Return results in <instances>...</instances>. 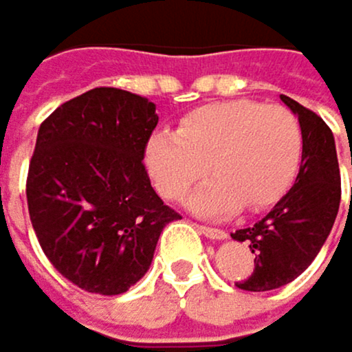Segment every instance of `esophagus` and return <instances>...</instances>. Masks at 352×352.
I'll return each instance as SVG.
<instances>
[{
  "mask_svg": "<svg viewBox=\"0 0 352 352\" xmlns=\"http://www.w3.org/2000/svg\"><path fill=\"white\" fill-rule=\"evenodd\" d=\"M197 228L201 230V233L209 239H224L226 233L222 228H216V226H205V224H197Z\"/></svg>",
  "mask_w": 352,
  "mask_h": 352,
  "instance_id": "esophagus-1",
  "label": "esophagus"
}]
</instances>
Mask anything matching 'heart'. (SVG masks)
Returning <instances> with one entry per match:
<instances>
[{"instance_id": "1", "label": "heart", "mask_w": 352, "mask_h": 352, "mask_svg": "<svg viewBox=\"0 0 352 352\" xmlns=\"http://www.w3.org/2000/svg\"><path fill=\"white\" fill-rule=\"evenodd\" d=\"M303 160V130L286 107L224 100L190 111L177 132L149 138L147 166L166 199H182L211 168L214 179L190 197L205 216L261 211L278 203Z\"/></svg>"}]
</instances>
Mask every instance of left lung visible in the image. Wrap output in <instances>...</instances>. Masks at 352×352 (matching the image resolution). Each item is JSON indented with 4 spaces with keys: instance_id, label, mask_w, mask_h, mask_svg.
Listing matches in <instances>:
<instances>
[{
    "instance_id": "1",
    "label": "left lung",
    "mask_w": 352,
    "mask_h": 352,
    "mask_svg": "<svg viewBox=\"0 0 352 352\" xmlns=\"http://www.w3.org/2000/svg\"><path fill=\"white\" fill-rule=\"evenodd\" d=\"M280 98L299 117L303 130L299 175L293 188L263 220L230 233L237 241H248L254 254V272L235 286L256 293L280 289L308 270L336 222L342 197L338 153L329 126L293 98Z\"/></svg>"
}]
</instances>
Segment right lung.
<instances>
[{
  "mask_svg": "<svg viewBox=\"0 0 352 352\" xmlns=\"http://www.w3.org/2000/svg\"><path fill=\"white\" fill-rule=\"evenodd\" d=\"M155 126L147 98L96 87L38 130L25 186L30 220L51 265L87 293H126L149 270L162 228L182 218L143 162Z\"/></svg>",
  "mask_w": 352,
  "mask_h": 352,
  "instance_id": "1",
  "label": "right lung"
}]
</instances>
